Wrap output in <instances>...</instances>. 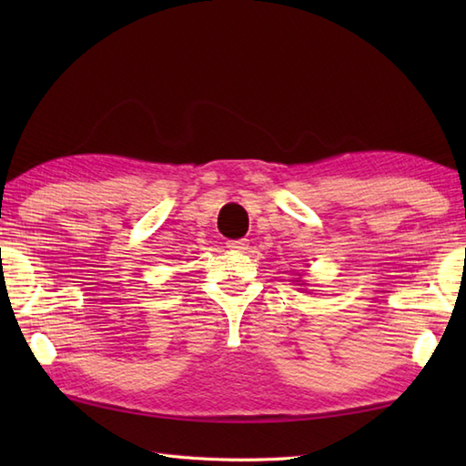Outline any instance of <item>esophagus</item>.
Instances as JSON below:
<instances>
[{
    "mask_svg": "<svg viewBox=\"0 0 466 466\" xmlns=\"http://www.w3.org/2000/svg\"><path fill=\"white\" fill-rule=\"evenodd\" d=\"M226 244H228V248H232V250H246V248H248V240H246V238L228 240Z\"/></svg>",
    "mask_w": 466,
    "mask_h": 466,
    "instance_id": "1",
    "label": "esophagus"
}]
</instances>
